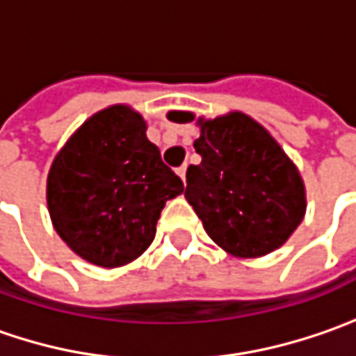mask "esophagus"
Listing matches in <instances>:
<instances>
[{"label": "esophagus", "instance_id": "1", "mask_svg": "<svg viewBox=\"0 0 356 356\" xmlns=\"http://www.w3.org/2000/svg\"><path fill=\"white\" fill-rule=\"evenodd\" d=\"M177 175L183 179V183H185V175H187V165H181V167H179Z\"/></svg>", "mask_w": 356, "mask_h": 356}]
</instances>
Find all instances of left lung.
<instances>
[{
	"mask_svg": "<svg viewBox=\"0 0 356 356\" xmlns=\"http://www.w3.org/2000/svg\"><path fill=\"white\" fill-rule=\"evenodd\" d=\"M199 165L187 169L185 199L207 236L236 258L284 245L306 213L298 167L258 120L232 111L197 118Z\"/></svg>",
	"mask_w": 356,
	"mask_h": 356,
	"instance_id": "obj_1",
	"label": "left lung"
}]
</instances>
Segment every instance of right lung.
<instances>
[{
	"instance_id": "1",
	"label": "right lung",
	"mask_w": 356,
	"mask_h": 356,
	"mask_svg": "<svg viewBox=\"0 0 356 356\" xmlns=\"http://www.w3.org/2000/svg\"><path fill=\"white\" fill-rule=\"evenodd\" d=\"M183 181L147 138V122L127 104L84 120L54 157L46 199L54 229L82 260L120 268L155 240L157 221Z\"/></svg>"
}]
</instances>
